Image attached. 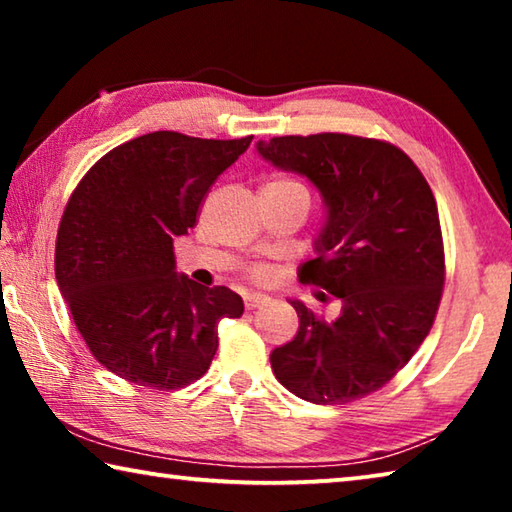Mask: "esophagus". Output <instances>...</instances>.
Here are the masks:
<instances>
[{
  "label": "esophagus",
  "instance_id": "1",
  "mask_svg": "<svg viewBox=\"0 0 512 512\" xmlns=\"http://www.w3.org/2000/svg\"><path fill=\"white\" fill-rule=\"evenodd\" d=\"M266 302H268V298L262 296V293H246L244 296L246 309H259V307H264Z\"/></svg>",
  "mask_w": 512,
  "mask_h": 512
}]
</instances>
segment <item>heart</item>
<instances>
[{"mask_svg":"<svg viewBox=\"0 0 512 512\" xmlns=\"http://www.w3.org/2000/svg\"><path fill=\"white\" fill-rule=\"evenodd\" d=\"M266 185H273V187H300L296 180H289V178H273L271 183H266ZM250 277H253V280H266L268 268L266 266H253V268H250Z\"/></svg>","mask_w":512,"mask_h":512,"instance_id":"obj_1","label":"heart"}]
</instances>
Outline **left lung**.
Listing matches in <instances>:
<instances>
[{"label":"left lung","instance_id":"obj_1","mask_svg":"<svg viewBox=\"0 0 512 512\" xmlns=\"http://www.w3.org/2000/svg\"><path fill=\"white\" fill-rule=\"evenodd\" d=\"M257 151L323 194L318 257L300 268V282L341 300L334 320L291 302L300 327L273 350L275 377L314 404L361 400L409 363L436 320L445 287L436 198L409 155L375 137L284 135Z\"/></svg>","mask_w":512,"mask_h":512}]
</instances>
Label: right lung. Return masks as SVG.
Listing matches in <instances>:
<instances>
[{
	"label": "right lung",
	"instance_id": "right-lung-1",
	"mask_svg": "<svg viewBox=\"0 0 512 512\" xmlns=\"http://www.w3.org/2000/svg\"><path fill=\"white\" fill-rule=\"evenodd\" d=\"M250 142L155 131L108 151L69 196L56 280L94 359L117 377L158 391L192 384L219 348V320L244 314L235 291L176 273L173 239Z\"/></svg>",
	"mask_w": 512,
	"mask_h": 512
}]
</instances>
